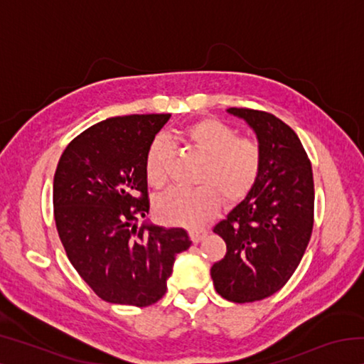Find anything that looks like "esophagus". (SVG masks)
<instances>
[{"instance_id": "1", "label": "esophagus", "mask_w": 364, "mask_h": 364, "mask_svg": "<svg viewBox=\"0 0 364 364\" xmlns=\"http://www.w3.org/2000/svg\"><path fill=\"white\" fill-rule=\"evenodd\" d=\"M189 236L193 239V242H200L202 239L207 236V231L205 230H200V228H193V230L189 231Z\"/></svg>"}]
</instances>
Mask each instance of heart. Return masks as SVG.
<instances>
[{
	"label": "heart",
	"instance_id": "1",
	"mask_svg": "<svg viewBox=\"0 0 364 364\" xmlns=\"http://www.w3.org/2000/svg\"><path fill=\"white\" fill-rule=\"evenodd\" d=\"M183 141L204 156L196 188H171L157 200L159 217L170 223L197 225L217 212L220 202L236 204L250 194L263 170V146L249 134H237L230 123L204 117L183 128ZM168 144L162 136L146 151L144 171L154 188L167 183Z\"/></svg>",
	"mask_w": 364,
	"mask_h": 364
}]
</instances>
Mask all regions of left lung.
Segmentation results:
<instances>
[{
    "label": "left lung",
    "mask_w": 364,
    "mask_h": 364,
    "mask_svg": "<svg viewBox=\"0 0 364 364\" xmlns=\"http://www.w3.org/2000/svg\"><path fill=\"white\" fill-rule=\"evenodd\" d=\"M228 112L247 122L263 146L260 180L213 228L226 242V255L210 269L213 286L223 299L245 304L278 292L297 269L315 221V184L291 127L264 110Z\"/></svg>",
    "instance_id": "1"
}]
</instances>
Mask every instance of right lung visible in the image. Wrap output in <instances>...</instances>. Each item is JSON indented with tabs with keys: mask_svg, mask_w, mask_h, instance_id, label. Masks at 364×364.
Wrapping results in <instances>:
<instances>
[{
	"mask_svg": "<svg viewBox=\"0 0 364 364\" xmlns=\"http://www.w3.org/2000/svg\"><path fill=\"white\" fill-rule=\"evenodd\" d=\"M170 114L112 117L80 133L59 159L54 220L73 268L109 304L149 306L167 292L183 228L141 226L149 213L146 151Z\"/></svg>",
	"mask_w": 364,
	"mask_h": 364,
	"instance_id": "right-lung-1",
	"label": "right lung"
}]
</instances>
